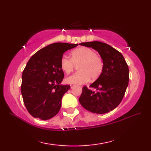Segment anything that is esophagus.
Returning a JSON list of instances; mask_svg holds the SVG:
<instances>
[{
    "mask_svg": "<svg viewBox=\"0 0 151 151\" xmlns=\"http://www.w3.org/2000/svg\"><path fill=\"white\" fill-rule=\"evenodd\" d=\"M74 86H75V85H74V84H70V88H73L74 87Z\"/></svg>",
    "mask_w": 151,
    "mask_h": 151,
    "instance_id": "obj_1",
    "label": "esophagus"
}]
</instances>
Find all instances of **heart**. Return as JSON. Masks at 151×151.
I'll list each match as a JSON object with an SVG mask.
<instances>
[{"label":"heart","mask_w":151,"mask_h":151,"mask_svg":"<svg viewBox=\"0 0 151 151\" xmlns=\"http://www.w3.org/2000/svg\"><path fill=\"white\" fill-rule=\"evenodd\" d=\"M78 72L67 76L65 81L69 84H81L92 81L101 75L104 69V61L97 55L93 49L88 47H81L72 51L71 58L63 55L60 60V67L64 72H71L78 65Z\"/></svg>","instance_id":"1"}]
</instances>
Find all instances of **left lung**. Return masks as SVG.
Here are the masks:
<instances>
[{
  "instance_id": "8db88e82",
  "label": "left lung",
  "mask_w": 151,
  "mask_h": 151,
  "mask_svg": "<svg viewBox=\"0 0 151 151\" xmlns=\"http://www.w3.org/2000/svg\"><path fill=\"white\" fill-rule=\"evenodd\" d=\"M80 45L97 50L104 61L101 75L89 86L96 90L84 86L80 103L93 113H108L116 108L124 97L129 81V66L122 54L106 43L91 41Z\"/></svg>"
}]
</instances>
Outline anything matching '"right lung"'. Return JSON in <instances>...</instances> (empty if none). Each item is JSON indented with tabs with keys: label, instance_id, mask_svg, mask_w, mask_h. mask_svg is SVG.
Wrapping results in <instances>:
<instances>
[{
	"label": "right lung",
	"instance_id": "add662e5",
	"mask_svg": "<svg viewBox=\"0 0 151 151\" xmlns=\"http://www.w3.org/2000/svg\"><path fill=\"white\" fill-rule=\"evenodd\" d=\"M78 44L55 43L38 50L22 71L21 93L24 104L34 117L47 120L58 113L69 85H60L64 73L60 60L66 50Z\"/></svg>",
	"mask_w": 151,
	"mask_h": 151
}]
</instances>
